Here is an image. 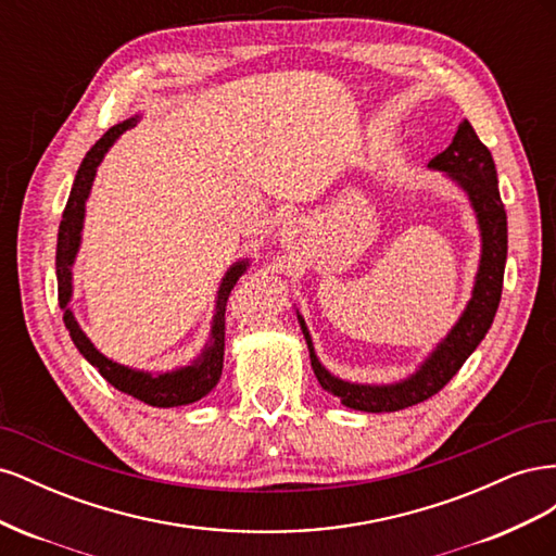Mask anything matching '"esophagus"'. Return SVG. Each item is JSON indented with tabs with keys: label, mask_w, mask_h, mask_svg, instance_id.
<instances>
[{
	"label": "esophagus",
	"mask_w": 556,
	"mask_h": 556,
	"mask_svg": "<svg viewBox=\"0 0 556 556\" xmlns=\"http://www.w3.org/2000/svg\"><path fill=\"white\" fill-rule=\"evenodd\" d=\"M313 237V223L306 215H292L278 229V239L282 248L288 250H304Z\"/></svg>",
	"instance_id": "34e87169"
}]
</instances>
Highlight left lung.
I'll use <instances>...</instances> for the list:
<instances>
[{
  "label": "left lung",
  "instance_id": "1",
  "mask_svg": "<svg viewBox=\"0 0 556 556\" xmlns=\"http://www.w3.org/2000/svg\"><path fill=\"white\" fill-rule=\"evenodd\" d=\"M429 169L443 172L464 190L476 213L480 229V264L470 292L468 304L457 323L447 331L441 343L429 352L427 359L415 368L408 378L390 384H366L350 382L329 374L317 359L304 317L296 311L299 327L311 352V366L323 390L339 396L343 406L364 413H394L429 396L439 394L443 387L459 371L462 364L473 355V350L490 331L503 290V271H506L508 255V220L506 208L498 194V178L492 153L478 139L476 129L464 121L454 134L452 143L429 162Z\"/></svg>",
  "mask_w": 556,
  "mask_h": 556
}]
</instances>
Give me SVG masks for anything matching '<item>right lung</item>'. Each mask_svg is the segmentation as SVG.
Listing matches in <instances>:
<instances>
[{
	"mask_svg": "<svg viewBox=\"0 0 556 556\" xmlns=\"http://www.w3.org/2000/svg\"><path fill=\"white\" fill-rule=\"evenodd\" d=\"M141 121V115H131L129 121H123L121 125L111 127L102 139H99L88 155L83 157L70 199L62 213V223L58 231V252H55V271H58V299L60 308L64 311V327L70 329V336L78 352L86 357L102 378H106L115 390H121L134 399H139L148 406L155 408H174V406H188L199 399H204L223 376V362H225V311L227 299L233 290L237 280L248 271L250 260L233 262L227 274L220 280L215 296V313L211 323L208 343L201 350V355L194 357L188 366H178L174 371H139V368H129L125 364H117L102 355L94 348V343L88 339V333L80 329L78 319L74 317L70 301L74 294V271L72 266L76 262L80 239H83V220H86V201L90 197L92 182L97 176V166L102 164L104 155L111 150V146L121 139V134L127 131Z\"/></svg>",
	"mask_w": 556,
	"mask_h": 556,
	"instance_id": "1",
	"label": "right lung"
}]
</instances>
